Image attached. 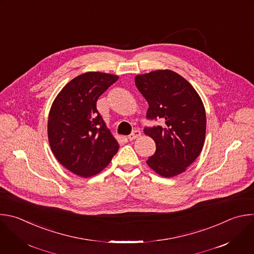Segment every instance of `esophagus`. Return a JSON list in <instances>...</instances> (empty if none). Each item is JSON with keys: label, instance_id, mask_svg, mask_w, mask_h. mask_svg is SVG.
<instances>
[{"label": "esophagus", "instance_id": "obj_1", "mask_svg": "<svg viewBox=\"0 0 254 254\" xmlns=\"http://www.w3.org/2000/svg\"><path fill=\"white\" fill-rule=\"evenodd\" d=\"M140 135H141V133H140L139 130H134V131H132V132L127 136V138H128L129 140H133V139L138 138Z\"/></svg>", "mask_w": 254, "mask_h": 254}]
</instances>
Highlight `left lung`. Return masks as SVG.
<instances>
[{
  "instance_id": "left-lung-1",
  "label": "left lung",
  "mask_w": 254,
  "mask_h": 254,
  "mask_svg": "<svg viewBox=\"0 0 254 254\" xmlns=\"http://www.w3.org/2000/svg\"><path fill=\"white\" fill-rule=\"evenodd\" d=\"M134 82L148 103L147 119H160L163 124L143 130L156 145L146 163L163 178L185 173L200 154L205 139L206 116L199 95L171 69L137 74Z\"/></svg>"
}]
</instances>
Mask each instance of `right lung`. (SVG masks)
Returning <instances> with one entry per match:
<instances>
[{"mask_svg":"<svg viewBox=\"0 0 254 254\" xmlns=\"http://www.w3.org/2000/svg\"><path fill=\"white\" fill-rule=\"evenodd\" d=\"M119 75L88 71L68 81L52 104L48 120L51 149L66 170L81 178L100 174L120 144L97 110V101Z\"/></svg>","mask_w":254,"mask_h":254,"instance_id":"right-lung-1","label":"right lung"}]
</instances>
